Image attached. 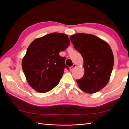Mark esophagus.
<instances>
[{"instance_id": "34e87169", "label": "esophagus", "mask_w": 129, "mask_h": 129, "mask_svg": "<svg viewBox=\"0 0 129 129\" xmlns=\"http://www.w3.org/2000/svg\"><path fill=\"white\" fill-rule=\"evenodd\" d=\"M76 67V64H74L73 65V66L72 67H70V71H72L74 68H75Z\"/></svg>"}]
</instances>
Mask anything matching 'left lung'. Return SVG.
Returning <instances> with one entry per match:
<instances>
[{"label": "left lung", "instance_id": "obj_1", "mask_svg": "<svg viewBox=\"0 0 129 129\" xmlns=\"http://www.w3.org/2000/svg\"><path fill=\"white\" fill-rule=\"evenodd\" d=\"M70 39L84 59V75L76 80L79 87L87 93L100 91L108 84L113 69L114 55L110 46L92 34H74Z\"/></svg>", "mask_w": 129, "mask_h": 129}]
</instances>
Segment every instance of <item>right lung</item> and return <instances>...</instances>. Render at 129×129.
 <instances>
[{
  "label": "right lung",
  "mask_w": 129,
  "mask_h": 129,
  "mask_svg": "<svg viewBox=\"0 0 129 129\" xmlns=\"http://www.w3.org/2000/svg\"><path fill=\"white\" fill-rule=\"evenodd\" d=\"M70 45L67 35L50 33L35 39L27 49L22 60V69L29 85L39 92L50 91L59 84L69 69L65 57L59 55Z\"/></svg>",
  "instance_id": "add662e5"
}]
</instances>
